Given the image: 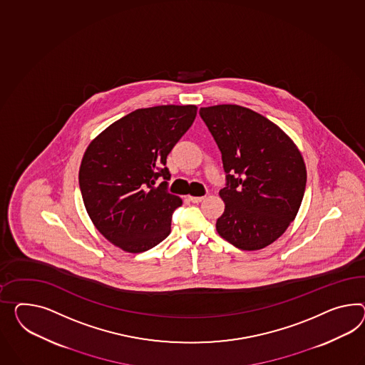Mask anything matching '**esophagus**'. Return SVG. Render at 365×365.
<instances>
[{"label":"esophagus","mask_w":365,"mask_h":365,"mask_svg":"<svg viewBox=\"0 0 365 365\" xmlns=\"http://www.w3.org/2000/svg\"><path fill=\"white\" fill-rule=\"evenodd\" d=\"M204 198H205V197L189 196V201H192L193 204H198V202H201Z\"/></svg>","instance_id":"esophagus-1"}]
</instances>
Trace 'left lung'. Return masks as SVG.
<instances>
[{"mask_svg":"<svg viewBox=\"0 0 365 365\" xmlns=\"http://www.w3.org/2000/svg\"><path fill=\"white\" fill-rule=\"evenodd\" d=\"M200 116L222 155L225 212L217 232L241 250H259L294 221L304 196L307 172L294 141L249 108L220 104Z\"/></svg>","mask_w":365,"mask_h":365,"instance_id":"8db88e82","label":"left lung"}]
</instances>
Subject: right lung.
Returning a JSON list of instances; mask_svg holds the SVG:
<instances>
[{"mask_svg":"<svg viewBox=\"0 0 365 365\" xmlns=\"http://www.w3.org/2000/svg\"><path fill=\"white\" fill-rule=\"evenodd\" d=\"M196 115L192 104L140 108L106 128L84 152L79 187L86 210L124 252H147L170 233L182 201L168 192L167 156Z\"/></svg>","mask_w":365,"mask_h":365,"instance_id":"right-lung-1","label":"right lung"}]
</instances>
